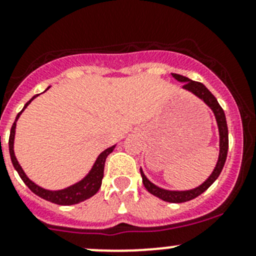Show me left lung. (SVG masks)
Segmentation results:
<instances>
[{
  "mask_svg": "<svg viewBox=\"0 0 256 256\" xmlns=\"http://www.w3.org/2000/svg\"><path fill=\"white\" fill-rule=\"evenodd\" d=\"M174 79L178 80L180 82H184L183 84V89L188 90V92H193L196 96H198L200 99H202L206 104L208 105L212 109V112H214L216 116V124H218V130H219V157L218 162L216 164V168L212 172V174L207 178L204 183L200 186L197 188H193L190 190H164V188L157 187L156 184H154L152 182H150L147 180V177L144 176V171L140 168L141 176H142V183L147 190H148L151 194L156 196L160 200H164V202L170 203H183L187 202V200H194L196 197L202 194L203 192L208 190L212 184H213L214 180L219 177L222 170H223L224 164H226V154H228V144H229V138H228V126H226V114H224L223 109L219 105V102H216V96L212 94L200 82H194V80L188 79L187 76H180V74H172Z\"/></svg>",
  "mask_w": 256,
  "mask_h": 256,
  "instance_id": "obj_1",
  "label": "left lung"
}]
</instances>
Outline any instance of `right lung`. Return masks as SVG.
Here are the masks:
<instances>
[{
    "label": "right lung",
    "mask_w": 256,
    "mask_h": 256,
    "mask_svg": "<svg viewBox=\"0 0 256 256\" xmlns=\"http://www.w3.org/2000/svg\"><path fill=\"white\" fill-rule=\"evenodd\" d=\"M37 96L38 95H34V96L30 100V102H26V105H24V108L22 109V112L28 106V105L30 104V102H32V100ZM22 112H18V115L16 116V120H14V125H12V128H11L8 147H10V156H11L12 164H14V170L18 172L20 177L22 178L23 182L26 183V186H27V187L30 188L33 193H34V194H37L38 197L43 198V200H48V202L56 203V204H59V206L76 204V203H80V202H82V200H88V198L92 197V196H94L95 193L99 190V188L102 187V177H104L105 161H106V157L114 151L115 146H112V147H109V148L105 150V151H102V154L98 156L96 161H95L94 166L92 167V170H90L89 174L82 178V180H79L78 183L70 186V187H66V188H64V190H44V188L37 186L34 182H32L30 178L26 176L24 171H23L22 167L20 166L16 156H14V132H16V122H17L18 118H20V115L22 114Z\"/></svg>",
    "instance_id": "right-lung-1"
}]
</instances>
